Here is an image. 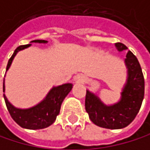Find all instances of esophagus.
<instances>
[{
  "label": "esophagus",
  "mask_w": 150,
  "mask_h": 150,
  "mask_svg": "<svg viewBox=\"0 0 150 150\" xmlns=\"http://www.w3.org/2000/svg\"><path fill=\"white\" fill-rule=\"evenodd\" d=\"M78 81H81V82H84V77H82V76H79L78 77Z\"/></svg>",
  "instance_id": "obj_1"
}]
</instances>
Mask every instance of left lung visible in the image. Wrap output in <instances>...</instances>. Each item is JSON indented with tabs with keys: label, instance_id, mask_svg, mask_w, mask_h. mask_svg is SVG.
<instances>
[{
	"label": "left lung",
	"instance_id": "8db88e82",
	"mask_svg": "<svg viewBox=\"0 0 150 150\" xmlns=\"http://www.w3.org/2000/svg\"><path fill=\"white\" fill-rule=\"evenodd\" d=\"M115 46L119 52L127 49L122 43H115ZM125 65L127 69V81L118 102L105 104L95 93L87 90L85 109L91 121L100 127L121 129L127 127L141 107L145 91L144 76L137 57L129 50L125 56Z\"/></svg>",
	"mask_w": 150,
	"mask_h": 150
}]
</instances>
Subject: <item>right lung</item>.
<instances>
[{
	"label": "right lung",
	"mask_w": 150,
	"mask_h": 150,
	"mask_svg": "<svg viewBox=\"0 0 150 150\" xmlns=\"http://www.w3.org/2000/svg\"><path fill=\"white\" fill-rule=\"evenodd\" d=\"M32 43H39V44H47V41L46 40H33L30 42L28 45L20 46L17 47L11 59H9L7 67H6V72L11 67L13 60L16 54L21 50L29 47L32 46ZM73 84L72 83H64L59 86H53L49 90L47 94L44 99L39 102L37 104L34 105L29 108H18L13 105L7 99L5 94L3 93L4 101L6 103L7 109L9 111L12 118L21 127L26 128V129H43L46 128L49 125H52L57 115L59 114L60 106L63 100L65 99L66 96L69 93V91L72 89ZM5 91V84L4 80H3V93Z\"/></svg>",
	"instance_id": "1"
}]
</instances>
